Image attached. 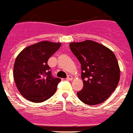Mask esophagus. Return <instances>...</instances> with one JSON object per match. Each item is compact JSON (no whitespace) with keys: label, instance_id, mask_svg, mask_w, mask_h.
<instances>
[{"label":"esophagus","instance_id":"34e87169","mask_svg":"<svg viewBox=\"0 0 133 133\" xmlns=\"http://www.w3.org/2000/svg\"><path fill=\"white\" fill-rule=\"evenodd\" d=\"M73 79V77L71 75H69L68 77H66V80H69V81H71Z\"/></svg>","mask_w":133,"mask_h":133}]
</instances>
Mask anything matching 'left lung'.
Listing matches in <instances>:
<instances>
[{
    "label": "left lung",
    "mask_w": 133,
    "mask_h": 133,
    "mask_svg": "<svg viewBox=\"0 0 133 133\" xmlns=\"http://www.w3.org/2000/svg\"><path fill=\"white\" fill-rule=\"evenodd\" d=\"M70 49L81 64L83 88L77 92L81 101L89 105L100 104L118 84L120 71L115 54L97 42H71Z\"/></svg>",
    "instance_id": "1"
}]
</instances>
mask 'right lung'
Returning a JSON list of instances; mask_svg holds the SVG:
<instances>
[{"mask_svg": "<svg viewBox=\"0 0 133 133\" xmlns=\"http://www.w3.org/2000/svg\"><path fill=\"white\" fill-rule=\"evenodd\" d=\"M61 43L44 41L26 47L17 56L14 77L19 92L33 102H42L52 97L61 79L51 74L48 60Z\"/></svg>", "mask_w": 133, "mask_h": 133, "instance_id": "right-lung-1", "label": "right lung"}]
</instances>
